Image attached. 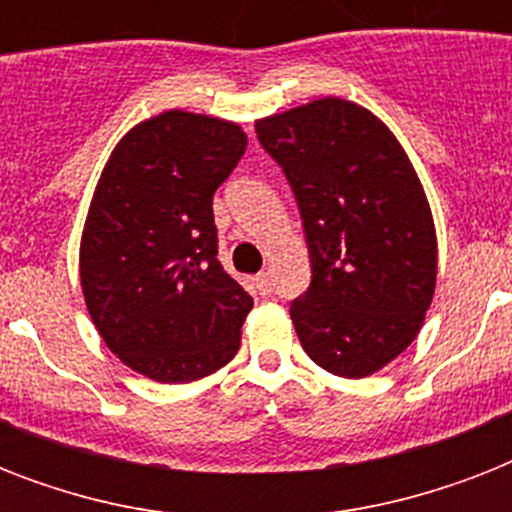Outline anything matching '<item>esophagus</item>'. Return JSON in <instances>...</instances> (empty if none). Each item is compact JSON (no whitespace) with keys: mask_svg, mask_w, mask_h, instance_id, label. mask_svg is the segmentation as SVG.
Here are the masks:
<instances>
[{"mask_svg":"<svg viewBox=\"0 0 512 512\" xmlns=\"http://www.w3.org/2000/svg\"><path fill=\"white\" fill-rule=\"evenodd\" d=\"M255 284H257V289H260V295H271L273 292V276L268 271L257 273Z\"/></svg>","mask_w":512,"mask_h":512,"instance_id":"esophagus-1","label":"esophagus"}]
</instances>
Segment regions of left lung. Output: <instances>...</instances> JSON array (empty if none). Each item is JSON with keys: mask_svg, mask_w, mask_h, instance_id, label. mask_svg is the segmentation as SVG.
Wrapping results in <instances>:
<instances>
[{"mask_svg": "<svg viewBox=\"0 0 512 512\" xmlns=\"http://www.w3.org/2000/svg\"><path fill=\"white\" fill-rule=\"evenodd\" d=\"M260 146L287 175L311 252V287L289 316L305 353L366 377L417 337L436 289V228L393 132L340 98L268 116Z\"/></svg>", "mask_w": 512, "mask_h": 512, "instance_id": "left-lung-1", "label": "left lung"}]
</instances>
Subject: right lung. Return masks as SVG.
<instances>
[{
    "label": "right lung",
    "mask_w": 512,
    "mask_h": 512,
    "mask_svg": "<svg viewBox=\"0 0 512 512\" xmlns=\"http://www.w3.org/2000/svg\"><path fill=\"white\" fill-rule=\"evenodd\" d=\"M247 151L239 124L164 111L132 127L100 175L79 276L106 345L156 382L236 356L252 297L217 260L212 196Z\"/></svg>",
    "instance_id": "obj_1"
}]
</instances>
